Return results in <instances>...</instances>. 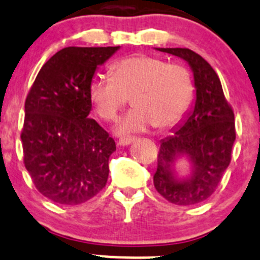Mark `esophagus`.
<instances>
[{"instance_id":"34e87169","label":"esophagus","mask_w":260,"mask_h":260,"mask_svg":"<svg viewBox=\"0 0 260 260\" xmlns=\"http://www.w3.org/2000/svg\"><path fill=\"white\" fill-rule=\"evenodd\" d=\"M133 141H135V138H120L118 141V145L119 146H128V145L132 144Z\"/></svg>"}]
</instances>
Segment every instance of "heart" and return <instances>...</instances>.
I'll return each instance as SVG.
<instances>
[{"instance_id": "1", "label": "heart", "mask_w": 260, "mask_h": 260, "mask_svg": "<svg viewBox=\"0 0 260 260\" xmlns=\"http://www.w3.org/2000/svg\"><path fill=\"white\" fill-rule=\"evenodd\" d=\"M111 72L113 77H94L89 96L97 115L108 122L115 120L132 97L135 109L119 124L120 133L141 132L152 125L168 129L192 105L195 84L185 65L141 53L120 59Z\"/></svg>"}]
</instances>
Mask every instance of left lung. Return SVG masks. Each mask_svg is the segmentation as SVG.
<instances>
[{"label": "left lung", "mask_w": 260, "mask_h": 260, "mask_svg": "<svg viewBox=\"0 0 260 260\" xmlns=\"http://www.w3.org/2000/svg\"><path fill=\"white\" fill-rule=\"evenodd\" d=\"M159 50L188 62L193 72L196 101L174 135L161 141L154 186L176 205H193L213 195L230 166L236 138L234 109L225 100L217 73L207 60L190 48ZM181 154H187L193 163L191 177L182 181L175 179L171 169Z\"/></svg>", "instance_id": "8db88e82"}]
</instances>
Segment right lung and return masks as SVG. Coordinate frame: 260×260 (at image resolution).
Instances as JSON below:
<instances>
[{
    "label": "right lung",
    "mask_w": 260,
    "mask_h": 260,
    "mask_svg": "<svg viewBox=\"0 0 260 260\" xmlns=\"http://www.w3.org/2000/svg\"><path fill=\"white\" fill-rule=\"evenodd\" d=\"M116 47H65L41 68L25 99L23 160L36 188L78 205L106 185L115 141L89 119V87L97 67Z\"/></svg>",
    "instance_id": "add662e5"
}]
</instances>
